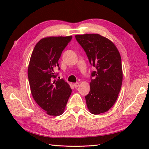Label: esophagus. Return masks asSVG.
<instances>
[{
	"label": "esophagus",
	"mask_w": 149,
	"mask_h": 149,
	"mask_svg": "<svg viewBox=\"0 0 149 149\" xmlns=\"http://www.w3.org/2000/svg\"><path fill=\"white\" fill-rule=\"evenodd\" d=\"M79 83H74V87H75V88H77L79 87Z\"/></svg>",
	"instance_id": "34e87169"
}]
</instances>
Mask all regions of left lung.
Masks as SVG:
<instances>
[{"label":"left lung","mask_w":149,"mask_h":149,"mask_svg":"<svg viewBox=\"0 0 149 149\" xmlns=\"http://www.w3.org/2000/svg\"><path fill=\"white\" fill-rule=\"evenodd\" d=\"M75 38L97 71L91 73L90 91L85 97L93 115L107 111L115 104L121 89L123 72L120 52L115 44L99 34H77Z\"/></svg>","instance_id":"left-lung-1"}]
</instances>
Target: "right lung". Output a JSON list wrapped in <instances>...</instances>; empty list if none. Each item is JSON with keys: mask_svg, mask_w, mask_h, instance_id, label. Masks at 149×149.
Masks as SVG:
<instances>
[{"mask_svg": "<svg viewBox=\"0 0 149 149\" xmlns=\"http://www.w3.org/2000/svg\"><path fill=\"white\" fill-rule=\"evenodd\" d=\"M72 38H43L36 43L30 58L27 74L31 94L38 105L50 116L64 113L72 93L66 82L54 79V70L59 67L58 60Z\"/></svg>", "mask_w": 149, "mask_h": 149, "instance_id": "add662e5", "label": "right lung"}]
</instances>
